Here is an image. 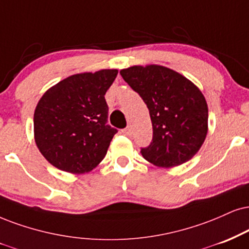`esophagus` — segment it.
Segmentation results:
<instances>
[{"instance_id": "1", "label": "esophagus", "mask_w": 249, "mask_h": 249, "mask_svg": "<svg viewBox=\"0 0 249 249\" xmlns=\"http://www.w3.org/2000/svg\"><path fill=\"white\" fill-rule=\"evenodd\" d=\"M122 133H124L125 136H130V135H131V128L130 127L125 128V129L122 130Z\"/></svg>"}]
</instances>
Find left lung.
I'll return each instance as SVG.
<instances>
[{"label": "left lung", "instance_id": "obj_1", "mask_svg": "<svg viewBox=\"0 0 249 249\" xmlns=\"http://www.w3.org/2000/svg\"><path fill=\"white\" fill-rule=\"evenodd\" d=\"M122 78L148 106L153 137L143 158L158 167L179 166L201 149L208 134V105L188 78L158 64L120 70Z\"/></svg>", "mask_w": 249, "mask_h": 249}]
</instances>
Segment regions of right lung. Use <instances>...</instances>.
<instances>
[{
	"label": "right lung",
	"mask_w": 249,
	"mask_h": 249,
	"mask_svg": "<svg viewBox=\"0 0 249 249\" xmlns=\"http://www.w3.org/2000/svg\"><path fill=\"white\" fill-rule=\"evenodd\" d=\"M118 69L82 72L53 85L36 104L33 127L39 151L50 164L88 173L105 158L116 129L106 124L105 94Z\"/></svg>",
	"instance_id": "1"
}]
</instances>
